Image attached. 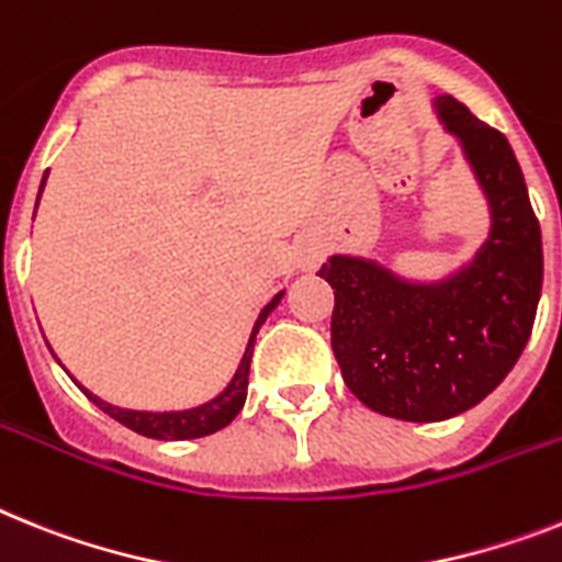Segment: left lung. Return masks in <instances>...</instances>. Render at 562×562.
<instances>
[{
  "label": "left lung",
  "mask_w": 562,
  "mask_h": 562,
  "mask_svg": "<svg viewBox=\"0 0 562 562\" xmlns=\"http://www.w3.org/2000/svg\"><path fill=\"white\" fill-rule=\"evenodd\" d=\"M434 105L488 200V239L440 282L400 280L342 254L319 268L334 289L342 380L371 412L408 423H440L488 397L520 360L543 289L540 223L512 145L454 97Z\"/></svg>",
  "instance_id": "obj_1"
}]
</instances>
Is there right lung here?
I'll return each mask as SVG.
<instances>
[{
  "label": "right lung",
  "mask_w": 562,
  "mask_h": 562,
  "mask_svg": "<svg viewBox=\"0 0 562 562\" xmlns=\"http://www.w3.org/2000/svg\"><path fill=\"white\" fill-rule=\"evenodd\" d=\"M45 179H48V173H45ZM45 179H42V188H45ZM282 294H285V291H280L266 308L259 311L251 337H248V346H245L243 360H239L237 374L231 376V383L225 385L214 400H209V403L196 405V408H188V412H131V408H120V405H111L105 403V400H99L91 391H82L88 394V400H93V403L108 414V417H113L116 423L131 428V431L143 434V437H154V440H196V437H209V434L228 426L231 419L243 412L245 394H248V371H251L254 339H257L259 325L266 323L268 314L280 305Z\"/></svg>",
  "instance_id": "add662e5"
}]
</instances>
